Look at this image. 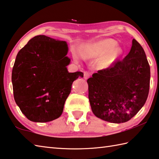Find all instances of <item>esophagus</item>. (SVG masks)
Returning a JSON list of instances; mask_svg holds the SVG:
<instances>
[{
  "instance_id": "esophagus-1",
  "label": "esophagus",
  "mask_w": 159,
  "mask_h": 159,
  "mask_svg": "<svg viewBox=\"0 0 159 159\" xmlns=\"http://www.w3.org/2000/svg\"><path fill=\"white\" fill-rule=\"evenodd\" d=\"M90 77V73L89 72H87V71H85V72H84V78L85 80H87Z\"/></svg>"
}]
</instances>
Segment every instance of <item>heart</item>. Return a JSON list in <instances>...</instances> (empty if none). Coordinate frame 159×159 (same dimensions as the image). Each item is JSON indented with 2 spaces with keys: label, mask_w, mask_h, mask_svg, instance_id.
Returning a JSON list of instances; mask_svg holds the SVG:
<instances>
[{
  "label": "heart",
  "mask_w": 159,
  "mask_h": 159,
  "mask_svg": "<svg viewBox=\"0 0 159 159\" xmlns=\"http://www.w3.org/2000/svg\"><path fill=\"white\" fill-rule=\"evenodd\" d=\"M116 47L117 43L116 41L112 39H105L86 45L83 48L82 54L86 57H102L99 61L100 66L108 68L121 55V50Z\"/></svg>",
  "instance_id": "heart-1"
}]
</instances>
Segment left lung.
Listing matches in <instances>:
<instances>
[{
	"instance_id": "left-lung-1",
	"label": "left lung",
	"mask_w": 159,
	"mask_h": 159,
	"mask_svg": "<svg viewBox=\"0 0 159 159\" xmlns=\"http://www.w3.org/2000/svg\"><path fill=\"white\" fill-rule=\"evenodd\" d=\"M150 68L143 47L133 39L130 51L106 69L87 80L93 114L106 121H129L146 102L150 89Z\"/></svg>"
}]
</instances>
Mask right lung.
<instances>
[{
    "label": "right lung",
    "instance_id": "1",
    "mask_svg": "<svg viewBox=\"0 0 159 159\" xmlns=\"http://www.w3.org/2000/svg\"><path fill=\"white\" fill-rule=\"evenodd\" d=\"M69 47L65 41L40 35L19 51L11 74L16 104L29 120L48 122L63 112L73 82L80 71L69 73Z\"/></svg>",
    "mask_w": 159,
    "mask_h": 159
}]
</instances>
